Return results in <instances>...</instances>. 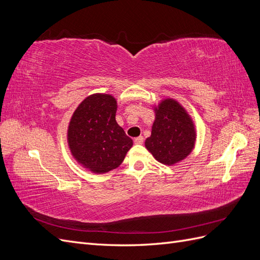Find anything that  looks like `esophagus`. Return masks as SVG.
<instances>
[{"label": "esophagus", "instance_id": "1", "mask_svg": "<svg viewBox=\"0 0 260 260\" xmlns=\"http://www.w3.org/2000/svg\"><path fill=\"white\" fill-rule=\"evenodd\" d=\"M143 137H138L135 139V143L136 144H142L143 143Z\"/></svg>", "mask_w": 260, "mask_h": 260}]
</instances>
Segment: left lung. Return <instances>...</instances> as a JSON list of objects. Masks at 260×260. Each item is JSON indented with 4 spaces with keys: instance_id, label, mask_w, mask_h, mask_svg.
Segmentation results:
<instances>
[{
    "instance_id": "left-lung-1",
    "label": "left lung",
    "mask_w": 260,
    "mask_h": 260,
    "mask_svg": "<svg viewBox=\"0 0 260 260\" xmlns=\"http://www.w3.org/2000/svg\"><path fill=\"white\" fill-rule=\"evenodd\" d=\"M155 120L145 147L154 158L166 166H175L192 153L196 128L191 115L179 102L165 98L153 104Z\"/></svg>"
}]
</instances>
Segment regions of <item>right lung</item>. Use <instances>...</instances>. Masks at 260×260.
Wrapping results in <instances>:
<instances>
[{"label":"right lung","instance_id":"right-lung-1","mask_svg":"<svg viewBox=\"0 0 260 260\" xmlns=\"http://www.w3.org/2000/svg\"><path fill=\"white\" fill-rule=\"evenodd\" d=\"M117 100L112 94L86 96L74 112L67 129V143L74 159L92 174L118 168L133 145L116 121Z\"/></svg>","mask_w":260,"mask_h":260}]
</instances>
